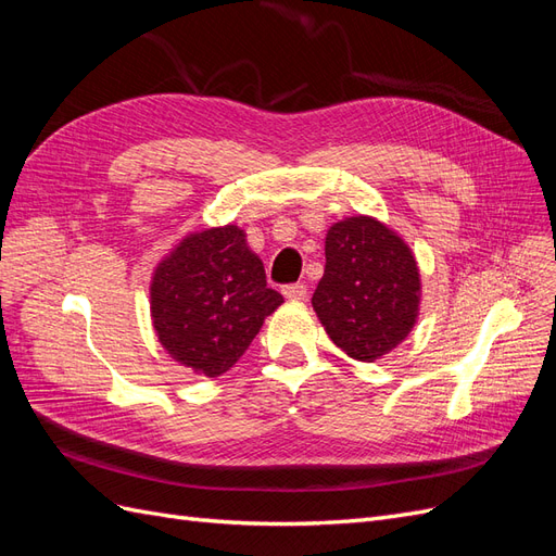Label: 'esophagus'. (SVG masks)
I'll return each mask as SVG.
<instances>
[{
    "instance_id": "1",
    "label": "esophagus",
    "mask_w": 556,
    "mask_h": 556,
    "mask_svg": "<svg viewBox=\"0 0 556 556\" xmlns=\"http://www.w3.org/2000/svg\"><path fill=\"white\" fill-rule=\"evenodd\" d=\"M282 294L288 301H304L308 296V290H306L304 282H294V285H285Z\"/></svg>"
}]
</instances>
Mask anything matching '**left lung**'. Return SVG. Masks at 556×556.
Returning <instances> with one entry per match:
<instances>
[{
  "mask_svg": "<svg viewBox=\"0 0 556 556\" xmlns=\"http://www.w3.org/2000/svg\"><path fill=\"white\" fill-rule=\"evenodd\" d=\"M313 311L348 357L376 362L417 325L422 278L410 245L374 215H350L325 237Z\"/></svg>",
  "mask_w": 556,
  "mask_h": 556,
  "instance_id": "obj_1",
  "label": "left lung"
}]
</instances>
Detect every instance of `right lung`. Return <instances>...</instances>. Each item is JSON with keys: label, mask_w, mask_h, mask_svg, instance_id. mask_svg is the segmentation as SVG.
Wrapping results in <instances>:
<instances>
[{"label": "right lung", "mask_w": 556, "mask_h": 556, "mask_svg": "<svg viewBox=\"0 0 556 556\" xmlns=\"http://www.w3.org/2000/svg\"><path fill=\"white\" fill-rule=\"evenodd\" d=\"M280 304L237 225L185 233L150 278V319L160 345L206 378L227 374Z\"/></svg>", "instance_id": "right-lung-1"}]
</instances>
